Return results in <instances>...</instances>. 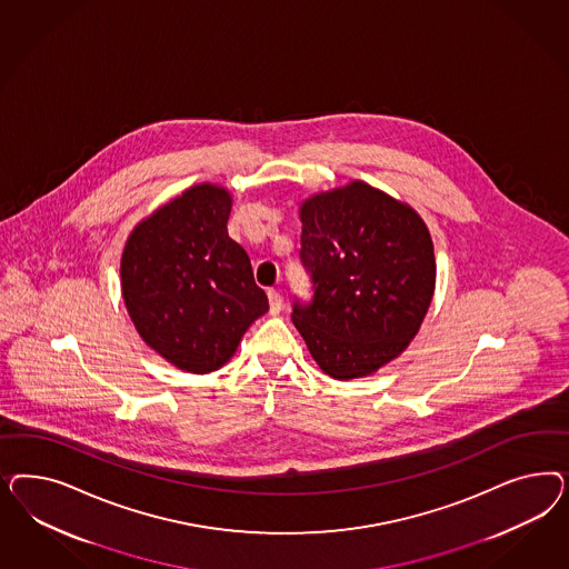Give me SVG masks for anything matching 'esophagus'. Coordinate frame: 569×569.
<instances>
[{"mask_svg":"<svg viewBox=\"0 0 569 569\" xmlns=\"http://www.w3.org/2000/svg\"><path fill=\"white\" fill-rule=\"evenodd\" d=\"M267 296H269V307H271V312H273V315L281 312V309H283V298H281V293L277 292V290H269Z\"/></svg>","mask_w":569,"mask_h":569,"instance_id":"1","label":"esophagus"}]
</instances>
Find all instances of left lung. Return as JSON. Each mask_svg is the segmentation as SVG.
Returning <instances> with one entry per match:
<instances>
[{
  "label": "left lung",
  "mask_w": 569,
  "mask_h": 569,
  "mask_svg": "<svg viewBox=\"0 0 569 569\" xmlns=\"http://www.w3.org/2000/svg\"><path fill=\"white\" fill-rule=\"evenodd\" d=\"M300 219L312 293L293 298V326L331 378L369 376L409 346L430 307L428 227L413 208L362 181L312 196Z\"/></svg>",
  "instance_id": "obj_1"
}]
</instances>
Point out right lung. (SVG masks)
<instances>
[{"mask_svg": "<svg viewBox=\"0 0 569 569\" xmlns=\"http://www.w3.org/2000/svg\"><path fill=\"white\" fill-rule=\"evenodd\" d=\"M229 212L227 191L196 186L141 221L122 252V298L139 336L191 373L229 361L269 310L246 250L227 233Z\"/></svg>", "mask_w": 569, "mask_h": 569, "instance_id": "add662e5", "label": "right lung"}]
</instances>
